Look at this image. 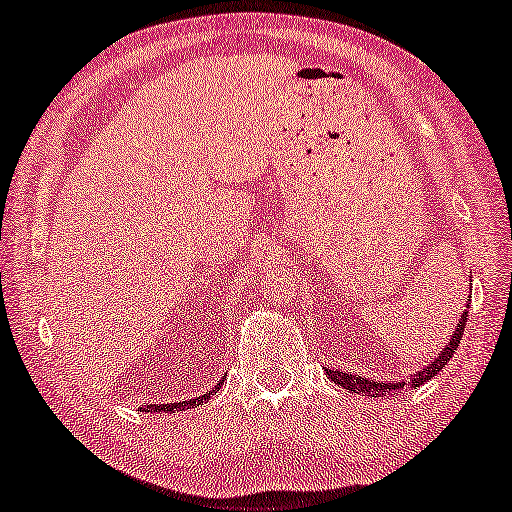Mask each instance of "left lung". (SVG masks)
Returning <instances> with one entry per match:
<instances>
[{
    "instance_id": "8db88e82",
    "label": "left lung",
    "mask_w": 512,
    "mask_h": 512,
    "mask_svg": "<svg viewBox=\"0 0 512 512\" xmlns=\"http://www.w3.org/2000/svg\"><path fill=\"white\" fill-rule=\"evenodd\" d=\"M472 295V293H470ZM470 306V302H468ZM466 322H468V311L461 313L457 329L452 331V338L450 342H445V347L441 349L439 356H434V360L430 365H425L423 369H418L416 374H412L410 378H403V380H371L365 378L360 374H351V371H342V369H327V376L333 380V383L340 385L342 389H349L351 394H362V396H383V394H401L405 387H421L425 385L427 380L434 378L439 371H443V367L448 365L450 358L454 356V351H457L459 342L463 338V329H466Z\"/></svg>"
}]
</instances>
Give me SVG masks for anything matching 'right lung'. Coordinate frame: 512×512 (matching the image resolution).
I'll return each instance as SVG.
<instances>
[{
	"label": "right lung",
	"mask_w": 512,
	"mask_h": 512,
	"mask_svg": "<svg viewBox=\"0 0 512 512\" xmlns=\"http://www.w3.org/2000/svg\"><path fill=\"white\" fill-rule=\"evenodd\" d=\"M221 383H224V380H217V385L210 389V392H203L201 396H197V398H190V401H176V403H161V405H145V407H141L143 412H165V414H174V412H185V410H192V407H199V405H203L206 401H210L212 396H215L219 389H221Z\"/></svg>",
	"instance_id": "obj_1"
}]
</instances>
